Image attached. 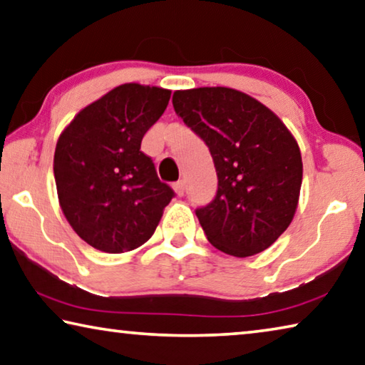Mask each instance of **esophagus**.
<instances>
[{
    "label": "esophagus",
    "instance_id": "34e87169",
    "mask_svg": "<svg viewBox=\"0 0 365 365\" xmlns=\"http://www.w3.org/2000/svg\"><path fill=\"white\" fill-rule=\"evenodd\" d=\"M173 190H175V193L178 196H182L185 193V182L183 180H178V182L173 183Z\"/></svg>",
    "mask_w": 365,
    "mask_h": 365
}]
</instances>
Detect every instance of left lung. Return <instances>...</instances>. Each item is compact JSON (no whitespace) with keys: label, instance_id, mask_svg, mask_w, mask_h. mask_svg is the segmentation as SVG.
Returning <instances> with one entry per match:
<instances>
[{"label":"left lung","instance_id":"left-lung-1","mask_svg":"<svg viewBox=\"0 0 365 365\" xmlns=\"http://www.w3.org/2000/svg\"><path fill=\"white\" fill-rule=\"evenodd\" d=\"M173 108L206 143L217 193L196 216L207 240L245 258L266 250L292 222L302 185L299 144L281 118L230 88L175 91Z\"/></svg>","mask_w":365,"mask_h":365}]
</instances>
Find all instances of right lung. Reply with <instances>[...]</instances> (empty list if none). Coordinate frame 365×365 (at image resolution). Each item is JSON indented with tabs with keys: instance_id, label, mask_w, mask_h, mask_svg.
<instances>
[{
	"instance_id": "add662e5",
	"label": "right lung",
	"mask_w": 365,
	"mask_h": 365,
	"mask_svg": "<svg viewBox=\"0 0 365 365\" xmlns=\"http://www.w3.org/2000/svg\"><path fill=\"white\" fill-rule=\"evenodd\" d=\"M169 101V89L121 84L81 110L58 138V201L74 232L97 250L123 253L146 244L173 198L141 151Z\"/></svg>"
}]
</instances>
